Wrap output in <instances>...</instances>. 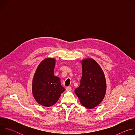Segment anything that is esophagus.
<instances>
[{"instance_id":"34e87169","label":"esophagus","mask_w":135,"mask_h":135,"mask_svg":"<svg viewBox=\"0 0 135 135\" xmlns=\"http://www.w3.org/2000/svg\"><path fill=\"white\" fill-rule=\"evenodd\" d=\"M66 90L67 91H71V88L70 86H67L66 89Z\"/></svg>"}]
</instances>
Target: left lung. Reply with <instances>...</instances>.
Returning <instances> with one entry per match:
<instances>
[{
    "instance_id": "1",
    "label": "left lung",
    "mask_w": 135,
    "mask_h": 135,
    "mask_svg": "<svg viewBox=\"0 0 135 135\" xmlns=\"http://www.w3.org/2000/svg\"><path fill=\"white\" fill-rule=\"evenodd\" d=\"M82 65L81 84L75 90V93L83 106L91 109L98 106L104 98L106 79L102 68L93 59L82 60Z\"/></svg>"
}]
</instances>
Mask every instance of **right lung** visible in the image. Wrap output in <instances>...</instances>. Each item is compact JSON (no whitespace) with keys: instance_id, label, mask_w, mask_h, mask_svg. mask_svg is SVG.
<instances>
[{"instance_id":"1","label":"right lung","mask_w":135,"mask_h":135,"mask_svg":"<svg viewBox=\"0 0 135 135\" xmlns=\"http://www.w3.org/2000/svg\"><path fill=\"white\" fill-rule=\"evenodd\" d=\"M55 60L46 58L38 65L33 76L32 91L36 102L45 107L55 104L65 90L60 79L54 75Z\"/></svg>"}]
</instances>
